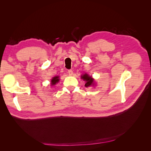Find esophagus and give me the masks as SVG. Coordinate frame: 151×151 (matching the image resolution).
<instances>
[{
	"label": "esophagus",
	"instance_id": "1",
	"mask_svg": "<svg viewBox=\"0 0 151 151\" xmlns=\"http://www.w3.org/2000/svg\"><path fill=\"white\" fill-rule=\"evenodd\" d=\"M68 74L69 76H72L73 74V71L72 70H68Z\"/></svg>",
	"mask_w": 151,
	"mask_h": 151
}]
</instances>
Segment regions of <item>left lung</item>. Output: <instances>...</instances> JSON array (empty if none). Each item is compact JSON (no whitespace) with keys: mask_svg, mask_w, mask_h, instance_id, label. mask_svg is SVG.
I'll list each match as a JSON object with an SVG mask.
<instances>
[{"mask_svg":"<svg viewBox=\"0 0 151 151\" xmlns=\"http://www.w3.org/2000/svg\"><path fill=\"white\" fill-rule=\"evenodd\" d=\"M81 79H83L84 81H86L85 86L86 88H88V87H89L91 86L94 85V79L91 76H89L88 74H85L83 76H81Z\"/></svg>","mask_w":151,"mask_h":151,"instance_id":"left-lung-1","label":"left lung"}]
</instances>
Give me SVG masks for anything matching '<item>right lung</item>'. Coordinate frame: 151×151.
<instances>
[{
  "mask_svg": "<svg viewBox=\"0 0 151 151\" xmlns=\"http://www.w3.org/2000/svg\"><path fill=\"white\" fill-rule=\"evenodd\" d=\"M58 81H59V76L53 77L52 79L51 80V86H52L53 85H55Z\"/></svg>",
  "mask_w": 151,
  "mask_h": 151,
  "instance_id": "add662e5",
  "label": "right lung"
}]
</instances>
